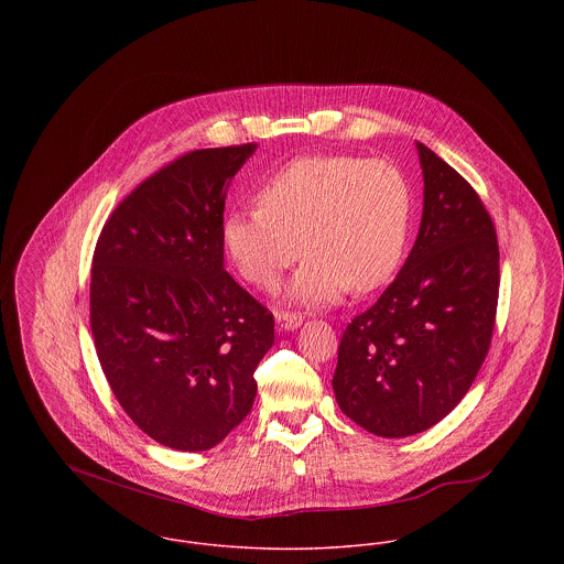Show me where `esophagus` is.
Masks as SVG:
<instances>
[{
  "mask_svg": "<svg viewBox=\"0 0 564 564\" xmlns=\"http://www.w3.org/2000/svg\"><path fill=\"white\" fill-rule=\"evenodd\" d=\"M275 322H278L282 329H297L302 325V317L295 315V313H280L275 317Z\"/></svg>",
  "mask_w": 564,
  "mask_h": 564,
  "instance_id": "esophagus-1",
  "label": "esophagus"
}]
</instances>
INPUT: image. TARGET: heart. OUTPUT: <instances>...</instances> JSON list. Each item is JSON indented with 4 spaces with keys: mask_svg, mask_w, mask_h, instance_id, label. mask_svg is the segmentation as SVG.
<instances>
[{
    "mask_svg": "<svg viewBox=\"0 0 564 564\" xmlns=\"http://www.w3.org/2000/svg\"><path fill=\"white\" fill-rule=\"evenodd\" d=\"M408 226L410 186L393 162L311 156L273 173L258 206L232 210L221 232L242 278L267 291L304 249L289 297L325 306L349 289L387 284L402 262Z\"/></svg>",
    "mask_w": 564,
    "mask_h": 564,
    "instance_id": "1",
    "label": "heart"
}]
</instances>
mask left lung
Segmentation results:
<instances>
[{
  "mask_svg": "<svg viewBox=\"0 0 564 564\" xmlns=\"http://www.w3.org/2000/svg\"><path fill=\"white\" fill-rule=\"evenodd\" d=\"M423 215L402 271L354 317L332 378L340 410L371 434L403 438L436 425L471 389L488 354L499 247L474 186L416 143Z\"/></svg>",
  "mask_w": 564,
  "mask_h": 564,
  "instance_id": "1",
  "label": "left lung"
}]
</instances>
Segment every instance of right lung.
I'll use <instances>...</instances> for the list:
<instances>
[{"label": "right lung", "mask_w": 564, "mask_h": 564, "mask_svg": "<svg viewBox=\"0 0 564 564\" xmlns=\"http://www.w3.org/2000/svg\"><path fill=\"white\" fill-rule=\"evenodd\" d=\"M253 152L169 162L115 208L93 253L99 365L128 416L171 449H210L241 423L273 345V315L224 269L226 193Z\"/></svg>", "instance_id": "obj_1"}]
</instances>
